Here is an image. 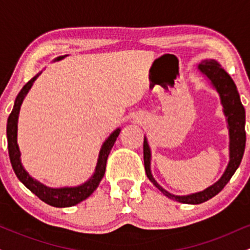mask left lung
<instances>
[{
    "mask_svg": "<svg viewBox=\"0 0 250 250\" xmlns=\"http://www.w3.org/2000/svg\"><path fill=\"white\" fill-rule=\"evenodd\" d=\"M199 69L210 80L214 87L219 91L221 101H222L223 108H225V114L228 117L229 135H230V161H229L228 167H227L222 177L211 187L200 191V193L187 195V196L171 195L167 190H165L161 186H159V183L151 176L150 150H149L147 139H145V141H143V161H145V169L148 179L153 182L155 187L159 188L169 199H173L182 203H188V205H199V203L206 202V201L214 197L215 195L219 194L229 182V180L231 179L236 169L239 168L246 147V111L242 103H241L240 95L237 93L236 85H235L233 79L214 60H210V61L206 60V61L201 62V64H199Z\"/></svg>",
    "mask_w": 250,
    "mask_h": 250,
    "instance_id": "8db88e82",
    "label": "left lung"
}]
</instances>
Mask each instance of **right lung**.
I'll return each instance as SVG.
<instances>
[{"instance_id":"1","label":"right lung","mask_w":250,"mask_h":250,"mask_svg":"<svg viewBox=\"0 0 250 250\" xmlns=\"http://www.w3.org/2000/svg\"><path fill=\"white\" fill-rule=\"evenodd\" d=\"M63 59V56L57 57V60ZM40 74H37L36 76H34L30 81H28L23 85V88L21 89V91L17 95L15 100V104H14L13 110H11L9 117H8V123H7V139H8V151H9V157L11 162V167H13L14 171H15L17 179L21 181L22 183L27 187L31 193H34L39 197L40 200H42L43 202H45L47 205L53 206V207L57 208H64V207H71V206H75L77 203H80L81 201L85 200L89 195L93 194V191L95 190L99 186V183L101 182L103 175L105 171V166H107V160L108 155L110 153L111 148H113L114 143H115L117 136L120 134V129H116L110 136L108 137V140L103 143L101 151H100L99 161H97L96 170L95 174L90 177V180L88 182H85L84 185L79 186V187L74 188H60V189H53L49 187H45L44 185L40 183L39 181L34 180L33 177L29 176V174L24 170V168L22 167L21 160H20V150L19 146H17V119H19V113L20 108H21L22 101H23L24 96L27 95L28 90L31 88L34 81L36 80V77Z\"/></svg>"}]
</instances>
